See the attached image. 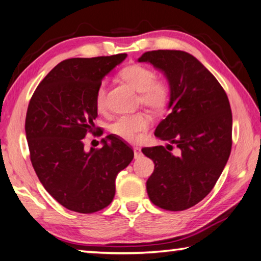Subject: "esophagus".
Here are the masks:
<instances>
[{
	"instance_id": "34e87169",
	"label": "esophagus",
	"mask_w": 261,
	"mask_h": 261,
	"mask_svg": "<svg viewBox=\"0 0 261 261\" xmlns=\"http://www.w3.org/2000/svg\"><path fill=\"white\" fill-rule=\"evenodd\" d=\"M134 156H135V159H136V160L140 159V157L142 156V151H141V148H139V147H134Z\"/></svg>"
}]
</instances>
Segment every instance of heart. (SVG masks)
Returning a JSON list of instances; mask_svg holds the SVG:
<instances>
[{"label":"heart","instance_id":"1","mask_svg":"<svg viewBox=\"0 0 261 261\" xmlns=\"http://www.w3.org/2000/svg\"><path fill=\"white\" fill-rule=\"evenodd\" d=\"M120 77L132 89L139 92V100L143 106L153 111H159L166 105L170 97L169 84L164 80L155 79L151 69L142 65H130L120 71ZM96 108L104 111L106 108V85H99L96 92ZM150 126V118L146 113L123 115L111 125V132L119 138L134 142L139 135L146 132Z\"/></svg>","mask_w":261,"mask_h":261}]
</instances>
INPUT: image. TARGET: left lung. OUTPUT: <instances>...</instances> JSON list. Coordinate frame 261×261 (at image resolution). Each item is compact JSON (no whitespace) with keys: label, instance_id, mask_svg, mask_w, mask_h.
I'll use <instances>...</instances> for the list:
<instances>
[{"label":"left lung","instance_id":"8db88e82","mask_svg":"<svg viewBox=\"0 0 261 261\" xmlns=\"http://www.w3.org/2000/svg\"><path fill=\"white\" fill-rule=\"evenodd\" d=\"M138 61L150 63L168 81L169 114L155 136L180 149L177 156L163 146L142 149L155 163L147 180L149 199L166 211H184L208 195L227 164L232 144L229 99L214 75L190 53L151 50Z\"/></svg>","mask_w":261,"mask_h":261}]
</instances>
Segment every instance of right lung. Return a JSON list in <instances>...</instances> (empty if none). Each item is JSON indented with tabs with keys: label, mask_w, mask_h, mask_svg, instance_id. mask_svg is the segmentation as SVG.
I'll use <instances>...</instances> for the list:
<instances>
[{
	"label": "right lung",
	"mask_w": 261,
	"mask_h": 261,
	"mask_svg": "<svg viewBox=\"0 0 261 261\" xmlns=\"http://www.w3.org/2000/svg\"><path fill=\"white\" fill-rule=\"evenodd\" d=\"M127 58L68 59L41 81L30 100L25 134L30 156L45 190L72 212L91 214L108 207L115 178L134 157L133 149L114 135L100 149H84L83 139L97 118L96 92L102 79Z\"/></svg>",
	"instance_id": "right-lung-1"
}]
</instances>
